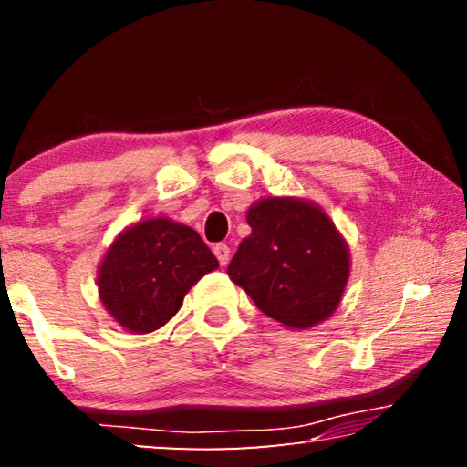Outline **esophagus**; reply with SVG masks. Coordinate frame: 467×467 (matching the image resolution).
Here are the masks:
<instances>
[{
  "label": "esophagus",
  "instance_id": "esophagus-1",
  "mask_svg": "<svg viewBox=\"0 0 467 467\" xmlns=\"http://www.w3.org/2000/svg\"><path fill=\"white\" fill-rule=\"evenodd\" d=\"M214 255L218 257L220 265H226L228 262H231V249H228V244H224V243L214 244Z\"/></svg>",
  "mask_w": 467,
  "mask_h": 467
}]
</instances>
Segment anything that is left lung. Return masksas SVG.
I'll return each instance as SVG.
<instances>
[{
    "label": "left lung",
    "mask_w": 467,
    "mask_h": 467,
    "mask_svg": "<svg viewBox=\"0 0 467 467\" xmlns=\"http://www.w3.org/2000/svg\"><path fill=\"white\" fill-rule=\"evenodd\" d=\"M243 239L228 275L267 317L290 329L326 321L342 300L350 251L317 203L265 197L247 212Z\"/></svg>",
    "instance_id": "8db88e82"
}]
</instances>
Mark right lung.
Instances as JSON below:
<instances>
[{
	"instance_id": "add662e5",
	"label": "right lung",
	"mask_w": 467,
	"mask_h": 467,
	"mask_svg": "<svg viewBox=\"0 0 467 467\" xmlns=\"http://www.w3.org/2000/svg\"><path fill=\"white\" fill-rule=\"evenodd\" d=\"M218 259L193 228L150 218L117 236L99 267L105 309L131 334H150L175 315Z\"/></svg>"
}]
</instances>
